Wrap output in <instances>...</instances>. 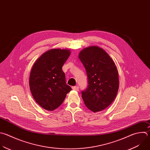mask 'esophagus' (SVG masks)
Segmentation results:
<instances>
[{
  "mask_svg": "<svg viewBox=\"0 0 150 150\" xmlns=\"http://www.w3.org/2000/svg\"><path fill=\"white\" fill-rule=\"evenodd\" d=\"M72 89L75 90V91H78L79 90V86H72Z\"/></svg>",
  "mask_w": 150,
  "mask_h": 150,
  "instance_id": "1",
  "label": "esophagus"
}]
</instances>
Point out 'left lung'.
<instances>
[{
  "label": "left lung",
  "mask_w": 150,
  "mask_h": 150,
  "mask_svg": "<svg viewBox=\"0 0 150 150\" xmlns=\"http://www.w3.org/2000/svg\"><path fill=\"white\" fill-rule=\"evenodd\" d=\"M79 58L88 78V87L82 91L84 103L93 112L101 111L114 101L118 92L119 78L116 65L103 49L95 46L82 49Z\"/></svg>",
  "instance_id": "8db88e82"
}]
</instances>
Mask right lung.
<instances>
[{
	"instance_id": "add662e5",
	"label": "right lung",
	"mask_w": 150,
	"mask_h": 150,
	"mask_svg": "<svg viewBox=\"0 0 150 150\" xmlns=\"http://www.w3.org/2000/svg\"><path fill=\"white\" fill-rule=\"evenodd\" d=\"M70 54L68 49H52L43 54L33 65L30 90L36 102L46 110L58 108L72 89L66 83L62 68Z\"/></svg>"
}]
</instances>
